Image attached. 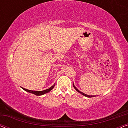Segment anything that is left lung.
<instances>
[{
  "label": "left lung",
  "instance_id": "1",
  "mask_svg": "<svg viewBox=\"0 0 128 128\" xmlns=\"http://www.w3.org/2000/svg\"><path fill=\"white\" fill-rule=\"evenodd\" d=\"M73 87H74V89H75V90H76L77 91V92H79V93H80V94H82V95H83V96H86V97H88V98H90V97H96V96H88V95H87V94H84V93H83V92H80V91L78 90V89L76 87L74 86V84H73Z\"/></svg>",
  "mask_w": 128,
  "mask_h": 128
}]
</instances>
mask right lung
Returning a JSON list of instances; mask_svg holds the SVG:
<instances>
[{
	"mask_svg": "<svg viewBox=\"0 0 128 128\" xmlns=\"http://www.w3.org/2000/svg\"><path fill=\"white\" fill-rule=\"evenodd\" d=\"M55 86V83L52 86L50 87V88H49L48 89H46V90H44L43 91H33V90H28V89L24 88H23V87H22V88L24 90H25L26 92H30V93L34 94L36 96H42V95H43V94L48 93V92H50V91H51L52 89L54 88Z\"/></svg>",
	"mask_w": 128,
	"mask_h": 128,
	"instance_id": "obj_1",
	"label": "right lung"
}]
</instances>
